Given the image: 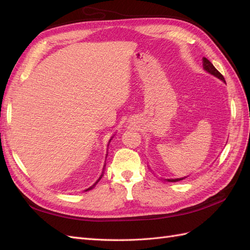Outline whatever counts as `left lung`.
I'll use <instances>...</instances> for the list:
<instances>
[{"label":"left lung","mask_w":250,"mask_h":250,"mask_svg":"<svg viewBox=\"0 0 250 250\" xmlns=\"http://www.w3.org/2000/svg\"><path fill=\"white\" fill-rule=\"evenodd\" d=\"M202 60H203V69H204V70H206L207 72H208L209 74L214 75L215 77H217V78H219L220 80H222L223 82H225V79H224V77L222 76V74L216 69V67L213 65V63H211L208 58L203 57ZM185 178H187V177H183V178H174V179L171 178V179H166V180L170 181V183H175V181L183 180V179H185Z\"/></svg>","instance_id":"left-lung-1"}]
</instances>
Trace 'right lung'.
Wrapping results in <instances>:
<instances>
[{
  "mask_svg": "<svg viewBox=\"0 0 250 250\" xmlns=\"http://www.w3.org/2000/svg\"><path fill=\"white\" fill-rule=\"evenodd\" d=\"M109 142H110V141H109ZM102 176H103V174H102V175H101V176H100V178H99V179H98V180H97V181H96V184H97V183H98V181H99V180H100V179H101V177H102ZM96 184H95V185H93V186H92V187H90V188H87V190H85V191H88V190H92V188H94V187H95V186H96Z\"/></svg>",
  "mask_w": 250,
  "mask_h": 250,
  "instance_id": "add662e5",
  "label": "right lung"
}]
</instances>
